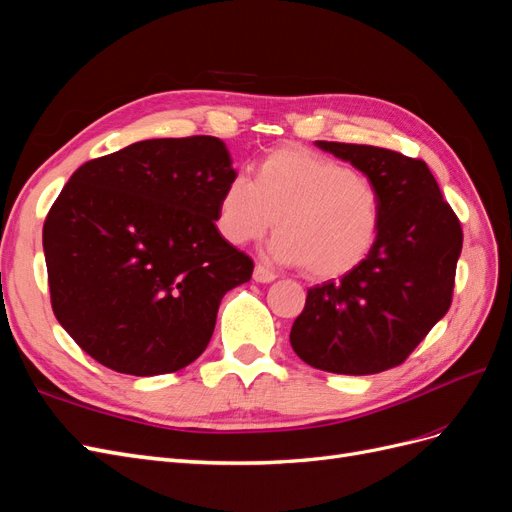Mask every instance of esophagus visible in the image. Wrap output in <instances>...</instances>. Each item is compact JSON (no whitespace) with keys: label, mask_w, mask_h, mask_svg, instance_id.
Returning a JSON list of instances; mask_svg holds the SVG:
<instances>
[{"label":"esophagus","mask_w":512,"mask_h":512,"mask_svg":"<svg viewBox=\"0 0 512 512\" xmlns=\"http://www.w3.org/2000/svg\"><path fill=\"white\" fill-rule=\"evenodd\" d=\"M275 277H277V275H275L271 269H267V267H262V265H256V267H254V280L260 282V284H269V282L275 280Z\"/></svg>","instance_id":"1"}]
</instances>
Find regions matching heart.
<instances>
[{"instance_id": "obj_1", "label": "heart", "mask_w": 512, "mask_h": 512, "mask_svg": "<svg viewBox=\"0 0 512 512\" xmlns=\"http://www.w3.org/2000/svg\"><path fill=\"white\" fill-rule=\"evenodd\" d=\"M271 254L305 265L316 280L359 269L382 224L378 185L361 170L303 147H280L254 168V181L235 175L220 196L218 230L232 245L260 239L275 226Z\"/></svg>"}]
</instances>
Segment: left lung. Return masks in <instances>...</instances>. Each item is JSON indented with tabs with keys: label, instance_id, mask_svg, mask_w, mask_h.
Masks as SVG:
<instances>
[{
	"label": "left lung",
	"instance_id": "8db88e82",
	"mask_svg": "<svg viewBox=\"0 0 512 512\" xmlns=\"http://www.w3.org/2000/svg\"><path fill=\"white\" fill-rule=\"evenodd\" d=\"M318 147L378 185L382 224L359 269L307 290L290 344L316 369L380 374L404 363L451 307L463 230L423 160L374 145Z\"/></svg>",
	"mask_w": 512,
	"mask_h": 512
}]
</instances>
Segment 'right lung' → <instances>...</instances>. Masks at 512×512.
I'll return each instance as SVG.
<instances>
[{
  "mask_svg": "<svg viewBox=\"0 0 512 512\" xmlns=\"http://www.w3.org/2000/svg\"><path fill=\"white\" fill-rule=\"evenodd\" d=\"M230 164L215 136L153 138L64 185L42 228L46 273L59 324L91 359L158 376L205 352L222 297L254 271L215 226Z\"/></svg>",
  "mask_w": 512,
  "mask_h": 512,
  "instance_id": "right-lung-1",
  "label": "right lung"
}]
</instances>
